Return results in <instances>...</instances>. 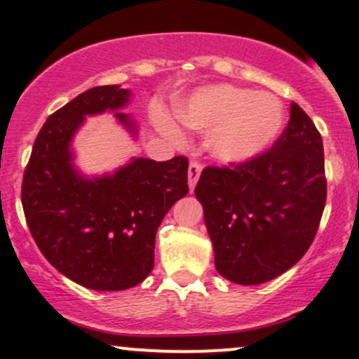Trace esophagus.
Segmentation results:
<instances>
[{
  "label": "esophagus",
  "instance_id": "1",
  "mask_svg": "<svg viewBox=\"0 0 359 359\" xmlns=\"http://www.w3.org/2000/svg\"><path fill=\"white\" fill-rule=\"evenodd\" d=\"M199 175H201V163L191 162V165H189V189H191V192L194 191V187H196L197 180H199Z\"/></svg>",
  "mask_w": 359,
  "mask_h": 359
}]
</instances>
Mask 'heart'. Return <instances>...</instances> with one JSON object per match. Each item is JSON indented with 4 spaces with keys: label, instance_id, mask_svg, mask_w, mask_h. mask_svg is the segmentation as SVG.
<instances>
[{
    "label": "heart",
    "instance_id": "1",
    "mask_svg": "<svg viewBox=\"0 0 359 359\" xmlns=\"http://www.w3.org/2000/svg\"><path fill=\"white\" fill-rule=\"evenodd\" d=\"M177 118L192 130L209 131V151L226 163L257 158L277 142L283 128V108L277 97L228 84L191 94L177 108ZM156 121L167 135L179 137L165 114H158Z\"/></svg>",
    "mask_w": 359,
    "mask_h": 359
}]
</instances>
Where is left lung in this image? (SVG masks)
<instances>
[{"label": "left lung", "instance_id": "left-lung-1", "mask_svg": "<svg viewBox=\"0 0 359 359\" xmlns=\"http://www.w3.org/2000/svg\"><path fill=\"white\" fill-rule=\"evenodd\" d=\"M325 196L323 138L292 102L288 125L270 150L201 174L196 197L216 270L229 282L258 285L292 269L314 241Z\"/></svg>", "mask_w": 359, "mask_h": 359}]
</instances>
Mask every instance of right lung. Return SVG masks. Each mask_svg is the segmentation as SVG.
<instances>
[{
    "mask_svg": "<svg viewBox=\"0 0 359 359\" xmlns=\"http://www.w3.org/2000/svg\"><path fill=\"white\" fill-rule=\"evenodd\" d=\"M130 89L97 86L48 116L36 135L22 184V204L32 236L62 275L93 290H126L154 269L155 234L168 209L189 192L185 156L167 162L133 158L114 174L82 175L74 165L72 140L86 116L121 113Z\"/></svg>",
    "mask_w": 359,
    "mask_h": 359,
    "instance_id": "obj_1",
    "label": "right lung"
}]
</instances>
